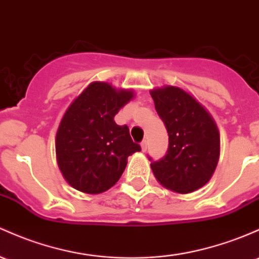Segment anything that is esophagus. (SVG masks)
Returning <instances> with one entry per match:
<instances>
[{
  "label": "esophagus",
  "mask_w": 259,
  "mask_h": 259,
  "mask_svg": "<svg viewBox=\"0 0 259 259\" xmlns=\"http://www.w3.org/2000/svg\"><path fill=\"white\" fill-rule=\"evenodd\" d=\"M141 149H143L144 152L147 150V141L146 140H144L143 143H141Z\"/></svg>",
  "instance_id": "esophagus-1"
}]
</instances>
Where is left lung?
I'll return each mask as SVG.
<instances>
[{
	"mask_svg": "<svg viewBox=\"0 0 259 259\" xmlns=\"http://www.w3.org/2000/svg\"><path fill=\"white\" fill-rule=\"evenodd\" d=\"M156 112L168 133V149L151 161L156 180L167 189L187 194L208 183L217 168L220 136L210 114L178 87L151 91Z\"/></svg>",
	"mask_w": 259,
	"mask_h": 259,
	"instance_id": "1",
	"label": "left lung"
}]
</instances>
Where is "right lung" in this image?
<instances>
[{
    "label": "right lung",
    "instance_id": "right-lung-1",
    "mask_svg": "<svg viewBox=\"0 0 259 259\" xmlns=\"http://www.w3.org/2000/svg\"><path fill=\"white\" fill-rule=\"evenodd\" d=\"M132 98L130 91L93 82L66 110L56 134V156L65 180L75 189L106 192L121 177L126 158L141 151L129 127L114 121Z\"/></svg>",
    "mask_w": 259,
    "mask_h": 259
}]
</instances>
